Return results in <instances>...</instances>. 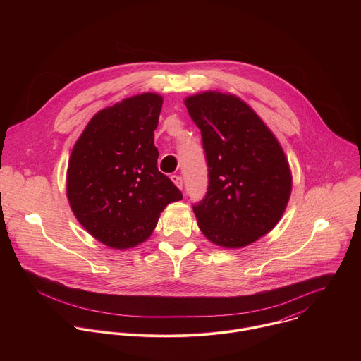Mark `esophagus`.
<instances>
[{"mask_svg":"<svg viewBox=\"0 0 361 361\" xmlns=\"http://www.w3.org/2000/svg\"><path fill=\"white\" fill-rule=\"evenodd\" d=\"M171 181L181 190L183 188V178L180 177V176H177V174H174V176H171Z\"/></svg>","mask_w":361,"mask_h":361,"instance_id":"obj_1","label":"esophagus"}]
</instances>
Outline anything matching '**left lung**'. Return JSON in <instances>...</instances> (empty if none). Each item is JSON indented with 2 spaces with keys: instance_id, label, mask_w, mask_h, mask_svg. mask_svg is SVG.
I'll return each instance as SVG.
<instances>
[{
  "instance_id": "left-lung-1",
  "label": "left lung",
  "mask_w": 361,
  "mask_h": 361,
  "mask_svg": "<svg viewBox=\"0 0 361 361\" xmlns=\"http://www.w3.org/2000/svg\"><path fill=\"white\" fill-rule=\"evenodd\" d=\"M202 137L209 191L192 210L216 245L241 248L270 233L290 200L293 176L266 123L240 97L202 91L184 99Z\"/></svg>"
}]
</instances>
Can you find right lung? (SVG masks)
<instances>
[{"label": "right lung", "instance_id": "obj_1", "mask_svg": "<svg viewBox=\"0 0 361 361\" xmlns=\"http://www.w3.org/2000/svg\"><path fill=\"white\" fill-rule=\"evenodd\" d=\"M163 107L142 92L98 111L75 141L67 169V198L78 223L99 243L133 248L156 228L170 202L183 198L159 171L154 145Z\"/></svg>", "mask_w": 361, "mask_h": 361}]
</instances>
